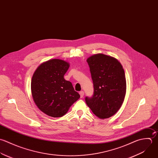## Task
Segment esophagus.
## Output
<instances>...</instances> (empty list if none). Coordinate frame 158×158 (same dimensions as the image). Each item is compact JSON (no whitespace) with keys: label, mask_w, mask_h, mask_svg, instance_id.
<instances>
[{"label":"esophagus","mask_w":158,"mask_h":158,"mask_svg":"<svg viewBox=\"0 0 158 158\" xmlns=\"http://www.w3.org/2000/svg\"><path fill=\"white\" fill-rule=\"evenodd\" d=\"M79 94H80V97H81V98H83V96H84V92H83V91H80V92L79 93Z\"/></svg>","instance_id":"34e87169"}]
</instances>
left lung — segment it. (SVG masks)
I'll list each match as a JSON object with an SVG mask.
<instances>
[{
    "label": "left lung",
    "mask_w": 158,
    "mask_h": 158,
    "mask_svg": "<svg viewBox=\"0 0 158 158\" xmlns=\"http://www.w3.org/2000/svg\"><path fill=\"white\" fill-rule=\"evenodd\" d=\"M93 82L94 93L86 97V104L101 119L114 115L120 108L126 91L125 73L121 63L115 58L97 54L87 59Z\"/></svg>",
    "instance_id": "8db88e82"
}]
</instances>
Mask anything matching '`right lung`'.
I'll return each mask as SVG.
<instances>
[{
	"mask_svg": "<svg viewBox=\"0 0 158 158\" xmlns=\"http://www.w3.org/2000/svg\"><path fill=\"white\" fill-rule=\"evenodd\" d=\"M69 64L53 59L43 64L35 71L31 81V91L38 108L47 115L64 116L70 106L80 98L70 81L64 78Z\"/></svg>",
	"mask_w": 158,
	"mask_h": 158,
	"instance_id": "obj_1",
	"label": "right lung"
}]
</instances>
